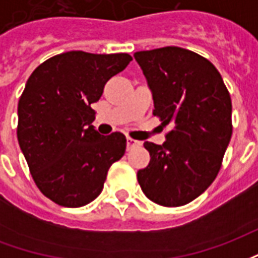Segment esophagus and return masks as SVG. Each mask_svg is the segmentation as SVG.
<instances>
[{
    "label": "esophagus",
    "instance_id": "esophagus-1",
    "mask_svg": "<svg viewBox=\"0 0 258 258\" xmlns=\"http://www.w3.org/2000/svg\"><path fill=\"white\" fill-rule=\"evenodd\" d=\"M141 142L140 141H135L133 140V138H127V149L128 151H131V149H134V148H137V146H140Z\"/></svg>",
    "mask_w": 258,
    "mask_h": 258
}]
</instances>
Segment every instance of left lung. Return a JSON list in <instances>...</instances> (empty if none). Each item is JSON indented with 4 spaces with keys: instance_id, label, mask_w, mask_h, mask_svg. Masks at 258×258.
Returning a JSON list of instances; mask_svg holds the SVG:
<instances>
[{
    "instance_id": "left-lung-1",
    "label": "left lung",
    "mask_w": 258,
    "mask_h": 258,
    "mask_svg": "<svg viewBox=\"0 0 258 258\" xmlns=\"http://www.w3.org/2000/svg\"><path fill=\"white\" fill-rule=\"evenodd\" d=\"M155 110L173 128L167 141L144 146L151 162L138 171L148 199L166 207L189 203L216 179L232 135V103L221 74L198 53L164 47L134 53Z\"/></svg>"
}]
</instances>
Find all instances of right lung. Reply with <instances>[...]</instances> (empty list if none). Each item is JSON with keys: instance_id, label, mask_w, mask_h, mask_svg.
<instances>
[{"instance_id": "1", "label": "right lung", "mask_w": 258, "mask_h": 258, "mask_svg": "<svg viewBox=\"0 0 258 258\" xmlns=\"http://www.w3.org/2000/svg\"><path fill=\"white\" fill-rule=\"evenodd\" d=\"M133 60L128 53L69 51L31 73L18 105V141L38 189L64 207H81L103 189L107 170L125 152L121 133L92 125L107 80Z\"/></svg>"}]
</instances>
